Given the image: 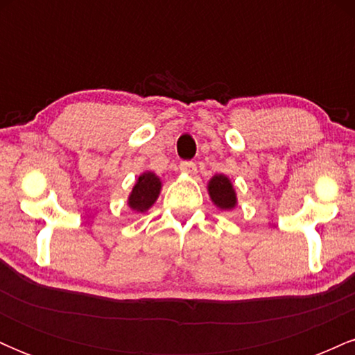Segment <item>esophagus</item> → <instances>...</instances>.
I'll return each mask as SVG.
<instances>
[{
	"label": "esophagus",
	"mask_w": 355,
	"mask_h": 355,
	"mask_svg": "<svg viewBox=\"0 0 355 355\" xmlns=\"http://www.w3.org/2000/svg\"><path fill=\"white\" fill-rule=\"evenodd\" d=\"M180 170L183 173L195 175L197 173V165H195L191 160H183V162H180Z\"/></svg>",
	"instance_id": "1"
}]
</instances>
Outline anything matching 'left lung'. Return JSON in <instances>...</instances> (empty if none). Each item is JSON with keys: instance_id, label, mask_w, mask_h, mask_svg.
Returning a JSON list of instances; mask_svg holds the SVG:
<instances>
[{"instance_id": "8db88e82", "label": "left lung", "mask_w": 355, "mask_h": 355, "mask_svg": "<svg viewBox=\"0 0 355 355\" xmlns=\"http://www.w3.org/2000/svg\"><path fill=\"white\" fill-rule=\"evenodd\" d=\"M209 193L211 200L215 202V205L220 207V209L230 210L235 207V191L232 189V183L227 177L223 175H215L209 183Z\"/></svg>"}]
</instances>
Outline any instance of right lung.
I'll use <instances>...</instances> for the list:
<instances>
[{
    "instance_id": "add662e5",
    "label": "right lung",
    "mask_w": 355,
    "mask_h": 355,
    "mask_svg": "<svg viewBox=\"0 0 355 355\" xmlns=\"http://www.w3.org/2000/svg\"><path fill=\"white\" fill-rule=\"evenodd\" d=\"M160 178L155 177V173L146 172L138 177L137 185L133 187L132 195H130L128 203L133 210L145 211L153 205L157 200L158 193H160Z\"/></svg>"
}]
</instances>
